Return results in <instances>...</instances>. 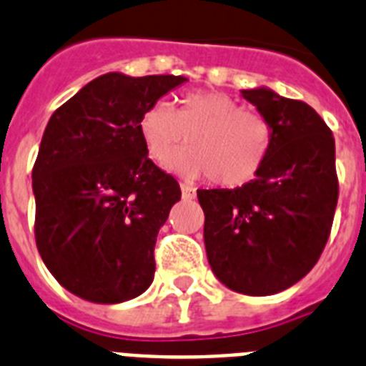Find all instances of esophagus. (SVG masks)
Here are the masks:
<instances>
[{
	"mask_svg": "<svg viewBox=\"0 0 366 366\" xmlns=\"http://www.w3.org/2000/svg\"><path fill=\"white\" fill-rule=\"evenodd\" d=\"M180 189H182V199H186V201H192V199H195V189H193L192 186L182 184V186H180Z\"/></svg>",
	"mask_w": 366,
	"mask_h": 366,
	"instance_id": "obj_1",
	"label": "esophagus"
}]
</instances>
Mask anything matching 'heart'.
I'll list each match as a JSON object with an SVG mask.
<instances>
[{
    "instance_id": "b5f03b06",
    "label": "heart",
    "mask_w": 366,
    "mask_h": 366,
    "mask_svg": "<svg viewBox=\"0 0 366 366\" xmlns=\"http://www.w3.org/2000/svg\"><path fill=\"white\" fill-rule=\"evenodd\" d=\"M138 130L149 158L158 165H167L187 138L189 147L174 158L173 167L192 179L209 177L221 187L252 182L274 144L269 117L215 90L184 92L174 110L165 101L149 104Z\"/></svg>"
}]
</instances>
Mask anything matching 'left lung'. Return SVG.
Returning <instances> with one entry per match:
<instances>
[{
  "mask_svg": "<svg viewBox=\"0 0 366 366\" xmlns=\"http://www.w3.org/2000/svg\"><path fill=\"white\" fill-rule=\"evenodd\" d=\"M243 97L271 119V157L252 182L197 197L212 271L232 291L267 297L304 278L328 243L339 199L335 139L304 101L267 88Z\"/></svg>",
  "mask_w": 366,
  "mask_h": 366,
  "instance_id": "left-lung-1",
  "label": "left lung"
}]
</instances>
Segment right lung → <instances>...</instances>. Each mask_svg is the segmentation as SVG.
I'll list each match as a JSON object with an SVG mask.
<instances>
[{
  "instance_id": "obj_1",
  "label": "right lung",
  "mask_w": 366,
  "mask_h": 366,
  "mask_svg": "<svg viewBox=\"0 0 366 366\" xmlns=\"http://www.w3.org/2000/svg\"><path fill=\"white\" fill-rule=\"evenodd\" d=\"M184 81L107 73L51 116L33 167L34 239L69 293L117 304L152 284L157 236L182 193L147 157L138 119Z\"/></svg>"
}]
</instances>
